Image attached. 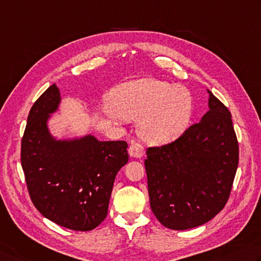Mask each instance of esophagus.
Segmentation results:
<instances>
[{
  "label": "esophagus",
  "mask_w": 261,
  "mask_h": 261,
  "mask_svg": "<svg viewBox=\"0 0 261 261\" xmlns=\"http://www.w3.org/2000/svg\"><path fill=\"white\" fill-rule=\"evenodd\" d=\"M145 154V148L140 142H134L129 148V155L135 158H140Z\"/></svg>",
  "instance_id": "34e87169"
}]
</instances>
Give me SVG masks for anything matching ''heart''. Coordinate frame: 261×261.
Instances as JSON below:
<instances>
[{
	"label": "heart",
	"mask_w": 261,
	"mask_h": 261,
	"mask_svg": "<svg viewBox=\"0 0 261 261\" xmlns=\"http://www.w3.org/2000/svg\"><path fill=\"white\" fill-rule=\"evenodd\" d=\"M110 104L123 119H139L140 137L154 145L177 139L186 131L192 114V97L188 89L155 78H140L115 87L110 95ZM116 115L107 113L112 119Z\"/></svg>",
	"instance_id": "1"
}]
</instances>
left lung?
<instances>
[{
  "instance_id": "8db88e82",
  "label": "left lung",
  "mask_w": 261,
  "mask_h": 261,
  "mask_svg": "<svg viewBox=\"0 0 261 261\" xmlns=\"http://www.w3.org/2000/svg\"><path fill=\"white\" fill-rule=\"evenodd\" d=\"M209 111L175 141L147 149L150 207L171 229L211 221L228 200L239 164V145L227 107L208 90Z\"/></svg>"
}]
</instances>
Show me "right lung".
Wrapping results in <instances>:
<instances>
[{
    "mask_svg": "<svg viewBox=\"0 0 261 261\" xmlns=\"http://www.w3.org/2000/svg\"><path fill=\"white\" fill-rule=\"evenodd\" d=\"M60 101L54 84L29 112L21 140L25 183L44 217L73 231H91L107 215L115 176L129 161L127 144L99 141L90 135L58 140L47 121Z\"/></svg>",
    "mask_w": 261,
    "mask_h": 261,
    "instance_id": "right-lung-1",
    "label": "right lung"
}]
</instances>
